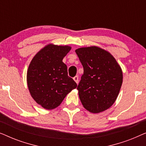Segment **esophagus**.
Wrapping results in <instances>:
<instances>
[{
	"mask_svg": "<svg viewBox=\"0 0 146 146\" xmlns=\"http://www.w3.org/2000/svg\"><path fill=\"white\" fill-rule=\"evenodd\" d=\"M73 79H74V80L77 84L78 83V76H76L74 77Z\"/></svg>",
	"mask_w": 146,
	"mask_h": 146,
	"instance_id": "1",
	"label": "esophagus"
}]
</instances>
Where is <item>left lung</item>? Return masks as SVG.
<instances>
[{
    "instance_id": "left-lung-1",
    "label": "left lung",
    "mask_w": 146,
    "mask_h": 146,
    "mask_svg": "<svg viewBox=\"0 0 146 146\" xmlns=\"http://www.w3.org/2000/svg\"><path fill=\"white\" fill-rule=\"evenodd\" d=\"M84 68L77 87L84 108L100 113L115 102L123 81L120 66L108 52L97 46L75 50Z\"/></svg>"
}]
</instances>
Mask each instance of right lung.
Returning a JSON list of instances; mask_svg holds the SVG:
<instances>
[{
  "mask_svg": "<svg viewBox=\"0 0 146 146\" xmlns=\"http://www.w3.org/2000/svg\"><path fill=\"white\" fill-rule=\"evenodd\" d=\"M68 46L48 44L35 56L27 72L30 93L36 103L46 110L58 106L68 94L77 87L68 76L62 62L69 52Z\"/></svg>",
  "mask_w": 146,
  "mask_h": 146,
  "instance_id": "add662e5",
  "label": "right lung"
}]
</instances>
